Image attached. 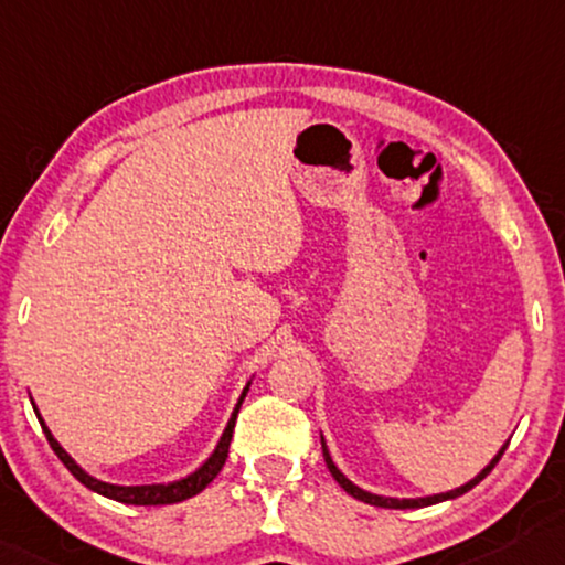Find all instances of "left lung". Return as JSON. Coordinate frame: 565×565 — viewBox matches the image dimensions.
Returning a JSON list of instances; mask_svg holds the SVG:
<instances>
[{
  "label": "left lung",
  "instance_id": "1",
  "mask_svg": "<svg viewBox=\"0 0 565 565\" xmlns=\"http://www.w3.org/2000/svg\"><path fill=\"white\" fill-rule=\"evenodd\" d=\"M504 450H507V443L502 445V450L497 452L494 458H491V463L483 468V471L479 473V476H473L471 481L468 483H463V487H458V489H452V491H445V494H433V497H419V499H394V497H379V494H371V491H363L361 487H355V483L351 481V479H345L343 473H340V468L332 463V458H330V450H328V445H324V438H322V456H324V463H328V468H330V473H332V479H335L340 487H343L348 494H351L353 499H361V502H365V504H373V507H388V510H417V507H430V504H438V502H445V499H456V497H460V494H466V491H471L476 483H479L481 479H487L489 476V471L491 468H494L497 463H499V458L504 456Z\"/></svg>",
  "mask_w": 565,
  "mask_h": 565
}]
</instances>
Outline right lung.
<instances>
[{
	"label": "right lung",
	"mask_w": 565,
	"mask_h": 565,
	"mask_svg": "<svg viewBox=\"0 0 565 565\" xmlns=\"http://www.w3.org/2000/svg\"><path fill=\"white\" fill-rule=\"evenodd\" d=\"M248 386H250V381H248ZM248 386L243 388L241 399H237V404H235L233 417H230V423H227V427H225V433H222V438H220V443H217V448L212 450V456L206 458L204 463H202L200 468H196L194 473L184 476V479L171 481V483H150V487H117V483H107V481L94 479V476L86 473L84 468L78 466L76 460L71 458L68 452L61 448L58 440L53 438V433L47 430V425L43 423L41 412H38L35 404H33V409H35L38 419H41V427H43L45 438H47V443H51V448H53L55 456L61 458V463L66 466L68 471L74 473L76 479L82 481L86 489L97 491V494L107 497V499H115V502H122V504H135V507H156V504L184 502V499L194 497V494H200V491L206 487V483H210V481L214 479V476H217V473L222 471V466H225V458H227V450H230V440H233V430H235L237 412H241V404H243V399H245V394H248Z\"/></svg>",
	"instance_id": "add662e5"
}]
</instances>
